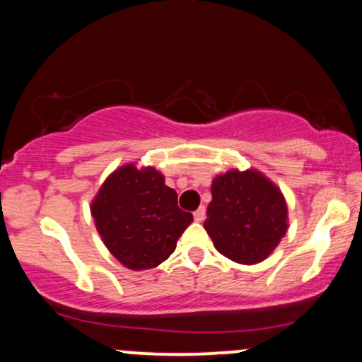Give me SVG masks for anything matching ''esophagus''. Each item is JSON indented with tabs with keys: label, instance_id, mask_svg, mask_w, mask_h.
Here are the masks:
<instances>
[{
	"label": "esophagus",
	"instance_id": "obj_1",
	"mask_svg": "<svg viewBox=\"0 0 362 362\" xmlns=\"http://www.w3.org/2000/svg\"><path fill=\"white\" fill-rule=\"evenodd\" d=\"M204 218H206V207L202 206V207H199V209L194 213V219L197 223H202V221H204Z\"/></svg>",
	"mask_w": 362,
	"mask_h": 362
}]
</instances>
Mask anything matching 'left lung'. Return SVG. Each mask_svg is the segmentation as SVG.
<instances>
[{
    "label": "left lung",
    "mask_w": 362,
    "mask_h": 362,
    "mask_svg": "<svg viewBox=\"0 0 362 362\" xmlns=\"http://www.w3.org/2000/svg\"><path fill=\"white\" fill-rule=\"evenodd\" d=\"M211 194L204 228L218 252L238 264L271 255L288 230L279 189L253 170H231L214 178Z\"/></svg>",
    "instance_id": "1"
}]
</instances>
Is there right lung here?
Masks as SVG:
<instances>
[{"mask_svg":"<svg viewBox=\"0 0 362 362\" xmlns=\"http://www.w3.org/2000/svg\"><path fill=\"white\" fill-rule=\"evenodd\" d=\"M177 192L155 168L126 165L107 178L91 214L103 243L120 264L143 271L167 260L192 214L177 204Z\"/></svg>","mask_w":362,"mask_h":362,"instance_id":"1","label":"right lung"}]
</instances>
